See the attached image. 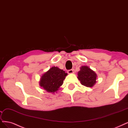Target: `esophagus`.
Returning a JSON list of instances; mask_svg holds the SVG:
<instances>
[{"mask_svg": "<svg viewBox=\"0 0 128 128\" xmlns=\"http://www.w3.org/2000/svg\"><path fill=\"white\" fill-rule=\"evenodd\" d=\"M68 73L69 74H73L74 73V71L72 69H70V70H68Z\"/></svg>", "mask_w": 128, "mask_h": 128, "instance_id": "34e87169", "label": "esophagus"}]
</instances>
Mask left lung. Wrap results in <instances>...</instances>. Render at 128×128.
<instances>
[{
  "mask_svg": "<svg viewBox=\"0 0 128 128\" xmlns=\"http://www.w3.org/2000/svg\"><path fill=\"white\" fill-rule=\"evenodd\" d=\"M78 79L84 86L92 87L96 82L97 74L87 66H82L78 72Z\"/></svg>",
  "mask_w": 128,
  "mask_h": 128,
  "instance_id": "1",
  "label": "left lung"
}]
</instances>
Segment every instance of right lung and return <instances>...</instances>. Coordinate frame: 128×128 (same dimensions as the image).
Instances as JSON below:
<instances>
[{"label":"right lung","mask_w":128,"mask_h":128,"mask_svg":"<svg viewBox=\"0 0 128 128\" xmlns=\"http://www.w3.org/2000/svg\"><path fill=\"white\" fill-rule=\"evenodd\" d=\"M67 75V74L63 70L57 67H53L42 76L40 86L48 92L54 93L63 84Z\"/></svg>","instance_id":"1"}]
</instances>
